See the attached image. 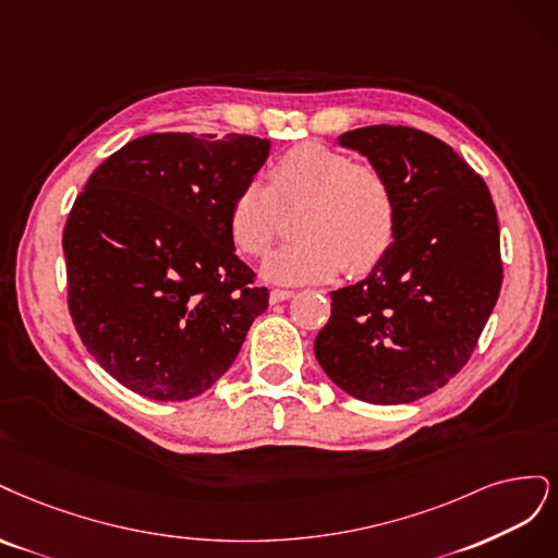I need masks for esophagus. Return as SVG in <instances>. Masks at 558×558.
Segmentation results:
<instances>
[{
    "instance_id": "esophagus-1",
    "label": "esophagus",
    "mask_w": 558,
    "mask_h": 558,
    "mask_svg": "<svg viewBox=\"0 0 558 558\" xmlns=\"http://www.w3.org/2000/svg\"><path fill=\"white\" fill-rule=\"evenodd\" d=\"M292 296H294L292 290H274L271 292V303H280V301H287V299H292Z\"/></svg>"
}]
</instances>
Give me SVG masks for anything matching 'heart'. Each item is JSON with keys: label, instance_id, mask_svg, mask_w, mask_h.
Returning <instances> with one entry per match:
<instances>
[{"label": "heart", "instance_id": "obj_1", "mask_svg": "<svg viewBox=\"0 0 558 558\" xmlns=\"http://www.w3.org/2000/svg\"><path fill=\"white\" fill-rule=\"evenodd\" d=\"M299 204L301 239L264 266L274 282H325L343 266L350 276H366L397 241L399 204L389 178L336 148L303 143L274 161L268 185L247 181L231 199L227 229L239 253L264 257L278 239L280 213Z\"/></svg>", "mask_w": 558, "mask_h": 558}]
</instances>
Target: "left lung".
<instances>
[{
    "mask_svg": "<svg viewBox=\"0 0 558 558\" xmlns=\"http://www.w3.org/2000/svg\"><path fill=\"white\" fill-rule=\"evenodd\" d=\"M338 143L389 178L399 225L371 276L331 292L315 356L359 401L412 403L469 364L498 301L496 206L469 161L426 132L373 124Z\"/></svg>",
    "mask_w": 558,
    "mask_h": 558,
    "instance_id": "left-lung-1",
    "label": "left lung"
}]
</instances>
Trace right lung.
<instances>
[{"instance_id": "right-lung-1", "label": "right lung", "mask_w": 558, "mask_h": 558, "mask_svg": "<svg viewBox=\"0 0 558 558\" xmlns=\"http://www.w3.org/2000/svg\"><path fill=\"white\" fill-rule=\"evenodd\" d=\"M268 148L245 134H148L106 157L76 196L62 233L69 313L122 387L153 401L199 397L268 308L227 229Z\"/></svg>"}]
</instances>
